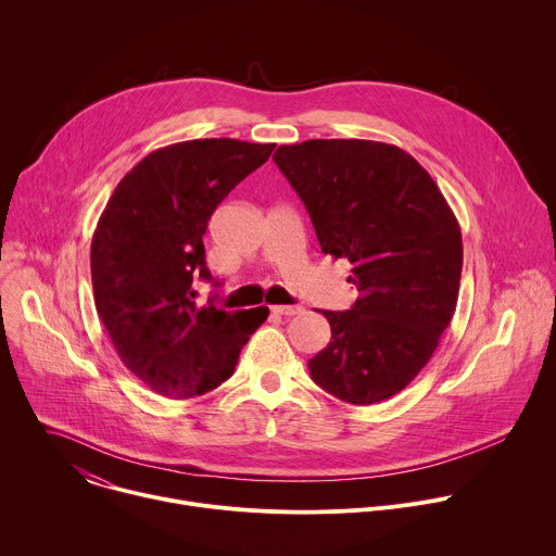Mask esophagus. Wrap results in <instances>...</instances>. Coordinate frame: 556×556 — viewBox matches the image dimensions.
I'll return each instance as SVG.
<instances>
[{
    "mask_svg": "<svg viewBox=\"0 0 556 556\" xmlns=\"http://www.w3.org/2000/svg\"><path fill=\"white\" fill-rule=\"evenodd\" d=\"M270 309H273V314H279V316H294L301 312L299 305H273Z\"/></svg>",
    "mask_w": 556,
    "mask_h": 556,
    "instance_id": "34e87169",
    "label": "esophagus"
}]
</instances>
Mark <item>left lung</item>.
<instances>
[{"instance_id":"obj_1","label":"left lung","mask_w":556,"mask_h":556,"mask_svg":"<svg viewBox=\"0 0 556 556\" xmlns=\"http://www.w3.org/2000/svg\"><path fill=\"white\" fill-rule=\"evenodd\" d=\"M320 251L351 264L359 296L323 316L329 344L309 362L329 395L368 406L406 389L439 346L460 286V227L432 176L397 146L309 139L279 146Z\"/></svg>"}]
</instances>
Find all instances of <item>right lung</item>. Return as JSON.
Returning <instances> with one entry per match:
<instances>
[{
    "mask_svg": "<svg viewBox=\"0 0 556 556\" xmlns=\"http://www.w3.org/2000/svg\"><path fill=\"white\" fill-rule=\"evenodd\" d=\"M273 148L227 137L159 148L117 182L98 220V316L128 371L163 397H197L229 380L268 318V307H199L197 283L212 281L203 244L212 214Z\"/></svg>",
    "mask_w": 556,
    "mask_h": 556,
    "instance_id": "add662e5",
    "label": "right lung"
}]
</instances>
